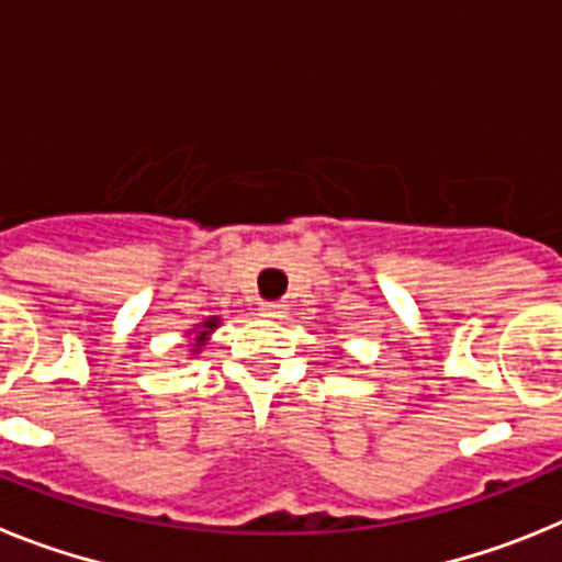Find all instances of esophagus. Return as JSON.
I'll return each mask as SVG.
<instances>
[{"mask_svg": "<svg viewBox=\"0 0 562 562\" xmlns=\"http://www.w3.org/2000/svg\"><path fill=\"white\" fill-rule=\"evenodd\" d=\"M258 312L265 317H272V321H278V317L286 315V301H272V304H261L258 306Z\"/></svg>", "mask_w": 562, "mask_h": 562, "instance_id": "obj_1", "label": "esophagus"}]
</instances>
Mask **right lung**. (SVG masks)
<instances>
[{
	"instance_id": "1",
	"label": "right lung",
	"mask_w": 562,
	"mask_h": 562,
	"mask_svg": "<svg viewBox=\"0 0 562 562\" xmlns=\"http://www.w3.org/2000/svg\"><path fill=\"white\" fill-rule=\"evenodd\" d=\"M216 326H220V317H216V315L207 317L205 324H200V331H196V337H193V351H200L202 346H205L207 335H211V331L216 329Z\"/></svg>"
}]
</instances>
